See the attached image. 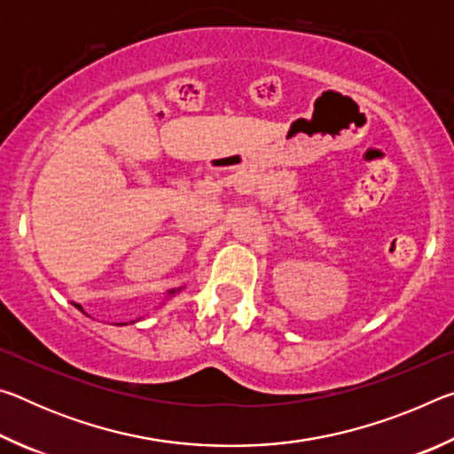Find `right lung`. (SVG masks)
Segmentation results:
<instances>
[{
	"mask_svg": "<svg viewBox=\"0 0 454 454\" xmlns=\"http://www.w3.org/2000/svg\"><path fill=\"white\" fill-rule=\"evenodd\" d=\"M174 292H176V290H172V292H170V294H174ZM75 306H78V309L82 310V306H80V304H75Z\"/></svg>",
	"mask_w": 454,
	"mask_h": 454,
	"instance_id": "right-lung-1",
	"label": "right lung"
}]
</instances>
